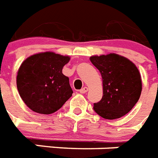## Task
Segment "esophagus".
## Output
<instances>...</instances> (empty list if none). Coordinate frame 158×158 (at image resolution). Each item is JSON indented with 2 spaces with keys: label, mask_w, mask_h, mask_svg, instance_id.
<instances>
[{
  "label": "esophagus",
  "mask_w": 158,
  "mask_h": 158,
  "mask_svg": "<svg viewBox=\"0 0 158 158\" xmlns=\"http://www.w3.org/2000/svg\"><path fill=\"white\" fill-rule=\"evenodd\" d=\"M88 91V88L87 87H83V88H81V89L79 90V92H80L81 94H85V92Z\"/></svg>",
  "instance_id": "esophagus-1"
}]
</instances>
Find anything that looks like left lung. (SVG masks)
Returning <instances> with one entry per match:
<instances>
[{"label": "left lung", "instance_id": "1", "mask_svg": "<svg viewBox=\"0 0 158 158\" xmlns=\"http://www.w3.org/2000/svg\"><path fill=\"white\" fill-rule=\"evenodd\" d=\"M89 59L103 79V97L94 103V112L108 120L129 113L138 102L142 90L140 74L135 65L116 54L92 56Z\"/></svg>", "mask_w": 158, "mask_h": 158}]
</instances>
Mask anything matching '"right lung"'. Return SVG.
Here are the masks:
<instances>
[{
    "instance_id": "1",
    "label": "right lung",
    "mask_w": 158,
    "mask_h": 158,
    "mask_svg": "<svg viewBox=\"0 0 158 158\" xmlns=\"http://www.w3.org/2000/svg\"><path fill=\"white\" fill-rule=\"evenodd\" d=\"M69 56L44 52L23 62L17 75L20 97L30 109L41 114L59 110L72 96L69 78L62 70Z\"/></svg>"
}]
</instances>
